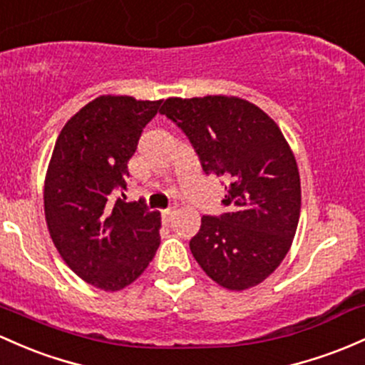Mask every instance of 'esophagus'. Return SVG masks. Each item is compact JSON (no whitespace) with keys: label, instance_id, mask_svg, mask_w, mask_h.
I'll use <instances>...</instances> for the list:
<instances>
[{"label":"esophagus","instance_id":"obj_1","mask_svg":"<svg viewBox=\"0 0 365 365\" xmlns=\"http://www.w3.org/2000/svg\"><path fill=\"white\" fill-rule=\"evenodd\" d=\"M175 213H176V207H168V210H164L163 211L164 222H171V220H173Z\"/></svg>","mask_w":365,"mask_h":365}]
</instances>
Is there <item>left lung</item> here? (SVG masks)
<instances>
[{"label": "left lung", "instance_id": "1", "mask_svg": "<svg viewBox=\"0 0 365 365\" xmlns=\"http://www.w3.org/2000/svg\"><path fill=\"white\" fill-rule=\"evenodd\" d=\"M161 114L190 140L204 173L225 176L228 213L202 216L192 237L195 262L220 286L263 282L289 251L302 185L289 143L270 115L237 97L164 100Z\"/></svg>", "mask_w": 365, "mask_h": 365}]
</instances>
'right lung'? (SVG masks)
<instances>
[{"mask_svg": "<svg viewBox=\"0 0 365 365\" xmlns=\"http://www.w3.org/2000/svg\"><path fill=\"white\" fill-rule=\"evenodd\" d=\"M159 106L161 100L115 95L91 100L62 128L48 164L51 241L76 275L102 291L138 279L161 242L159 211H149L143 199L124 201L128 161Z\"/></svg>", "mask_w": 365, "mask_h": 365, "instance_id": "right-lung-1", "label": "right lung"}]
</instances>
